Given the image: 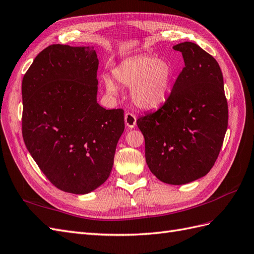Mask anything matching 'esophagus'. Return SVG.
<instances>
[{
	"label": "esophagus",
	"instance_id": "1",
	"mask_svg": "<svg viewBox=\"0 0 254 254\" xmlns=\"http://www.w3.org/2000/svg\"><path fill=\"white\" fill-rule=\"evenodd\" d=\"M125 121L127 127L133 128L136 126V116L131 113H127L125 116Z\"/></svg>",
	"mask_w": 254,
	"mask_h": 254
}]
</instances>
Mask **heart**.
I'll return each instance as SVG.
<instances>
[{"instance_id":"1","label":"heart","mask_w":254,"mask_h":254,"mask_svg":"<svg viewBox=\"0 0 254 254\" xmlns=\"http://www.w3.org/2000/svg\"><path fill=\"white\" fill-rule=\"evenodd\" d=\"M113 76L122 86L131 87V97L138 107L154 109L170 94L175 67L170 61L138 55L120 62L113 69ZM104 83L109 93H116V84L110 78H104Z\"/></svg>"}]
</instances>
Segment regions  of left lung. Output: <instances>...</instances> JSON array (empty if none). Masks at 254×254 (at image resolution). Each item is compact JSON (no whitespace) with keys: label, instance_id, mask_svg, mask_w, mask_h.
Instances as JSON below:
<instances>
[{"label":"left lung","instance_id":"8db88e82","mask_svg":"<svg viewBox=\"0 0 254 254\" xmlns=\"http://www.w3.org/2000/svg\"><path fill=\"white\" fill-rule=\"evenodd\" d=\"M185 67L157 112L137 120L149 170L162 183L179 186L208 174L222 147L229 120L222 71L191 42L175 45Z\"/></svg>","mask_w":254,"mask_h":254}]
</instances>
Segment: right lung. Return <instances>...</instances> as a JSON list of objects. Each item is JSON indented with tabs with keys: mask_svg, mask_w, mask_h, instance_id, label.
<instances>
[{
	"mask_svg": "<svg viewBox=\"0 0 254 254\" xmlns=\"http://www.w3.org/2000/svg\"><path fill=\"white\" fill-rule=\"evenodd\" d=\"M93 47L55 44L37 55L22 79V136L32 158L58 189L87 194L113 170L125 131L123 109L96 101Z\"/></svg>",
	"mask_w": 254,
	"mask_h": 254,
	"instance_id": "add662e5",
	"label": "right lung"
}]
</instances>
